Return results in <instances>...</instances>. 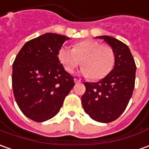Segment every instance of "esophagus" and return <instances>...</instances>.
Instances as JSON below:
<instances>
[{
    "label": "esophagus",
    "mask_w": 149,
    "mask_h": 149,
    "mask_svg": "<svg viewBox=\"0 0 149 149\" xmlns=\"http://www.w3.org/2000/svg\"><path fill=\"white\" fill-rule=\"evenodd\" d=\"M74 82H75V83H81V81L80 80H78V79L75 78V79H74Z\"/></svg>",
    "instance_id": "1"
}]
</instances>
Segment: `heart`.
Masks as SVG:
<instances>
[{
  "label": "heart",
  "mask_w": 149,
  "mask_h": 149,
  "mask_svg": "<svg viewBox=\"0 0 149 149\" xmlns=\"http://www.w3.org/2000/svg\"><path fill=\"white\" fill-rule=\"evenodd\" d=\"M58 59L69 73L80 64L81 73L91 80H100L112 71L115 63V54L108 45H101L98 40L87 39L76 43L73 49L61 46L58 51Z\"/></svg>",
  "instance_id": "obj_1"
}]
</instances>
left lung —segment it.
<instances>
[{
	"instance_id": "8db88e82",
	"label": "left lung",
	"mask_w": 149,
	"mask_h": 149,
	"mask_svg": "<svg viewBox=\"0 0 149 149\" xmlns=\"http://www.w3.org/2000/svg\"><path fill=\"white\" fill-rule=\"evenodd\" d=\"M104 39L115 54L113 70L98 82H85L81 97L83 109L93 120L109 123L121 116L127 107L134 88L136 65L127 45L114 37Z\"/></svg>"
}]
</instances>
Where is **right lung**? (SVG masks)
Listing matches in <instances>:
<instances>
[{
  "label": "right lung",
  "mask_w": 149,
  "mask_h": 149,
  "mask_svg": "<svg viewBox=\"0 0 149 149\" xmlns=\"http://www.w3.org/2000/svg\"><path fill=\"white\" fill-rule=\"evenodd\" d=\"M68 37L45 33L28 40L13 63L12 86L22 113L37 122L57 114L74 86L73 77L58 59V51Z\"/></svg>",
  "instance_id": "1"
}]
</instances>
